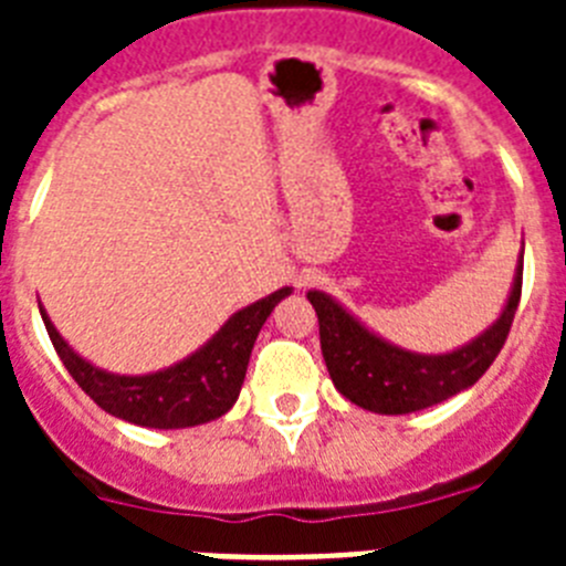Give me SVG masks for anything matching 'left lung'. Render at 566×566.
<instances>
[{
  "label": "left lung",
  "instance_id": "8db88e82",
  "mask_svg": "<svg viewBox=\"0 0 566 566\" xmlns=\"http://www.w3.org/2000/svg\"><path fill=\"white\" fill-rule=\"evenodd\" d=\"M308 300L317 312L319 348L334 388L365 411L411 413L464 391L493 365L522 300V263L502 317L451 354L405 352L359 326L328 294L308 292Z\"/></svg>",
  "mask_w": 566,
  "mask_h": 566
}]
</instances>
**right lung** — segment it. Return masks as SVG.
<instances>
[{
  "mask_svg": "<svg viewBox=\"0 0 566 566\" xmlns=\"http://www.w3.org/2000/svg\"><path fill=\"white\" fill-rule=\"evenodd\" d=\"M286 294H292L289 286L277 289L252 306L240 308L223 323L221 332L214 334L203 348H198L192 357L172 365V368H164V371L144 374V377H118V374H107L96 365H90L64 343L42 306H39V312H42L50 343L62 357L70 377L76 379L78 388L102 411L113 413L124 422L142 424V428L172 431V428L212 422L232 408L243 377H247V365L252 357L258 332Z\"/></svg>",
  "mask_w": 566,
  "mask_h": 566,
  "instance_id": "1",
  "label": "right lung"
}]
</instances>
